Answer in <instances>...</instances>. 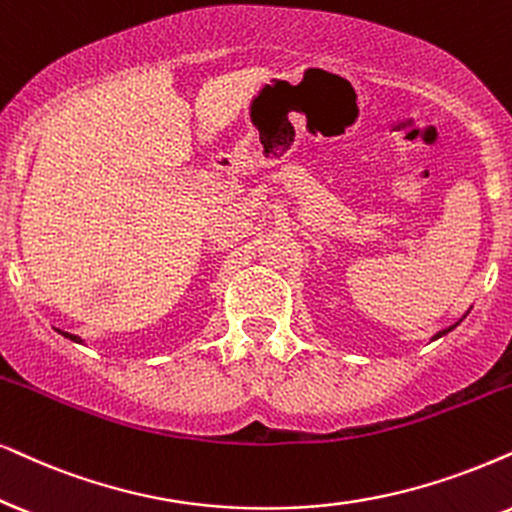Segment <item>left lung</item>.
<instances>
[{"label": "left lung", "instance_id": "1", "mask_svg": "<svg viewBox=\"0 0 512 512\" xmlns=\"http://www.w3.org/2000/svg\"><path fill=\"white\" fill-rule=\"evenodd\" d=\"M465 314H468V312H465ZM463 319H465V316H463ZM463 319H458V321L454 323V326L444 328V331H439V333H435V335H432V340H439V338H444V335H446V333H451V331H454V328H456V326H458V323H461Z\"/></svg>", "mask_w": 512, "mask_h": 512}]
</instances>
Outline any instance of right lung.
<instances>
[{
  "label": "right lung",
  "mask_w": 512,
  "mask_h": 512,
  "mask_svg": "<svg viewBox=\"0 0 512 512\" xmlns=\"http://www.w3.org/2000/svg\"><path fill=\"white\" fill-rule=\"evenodd\" d=\"M58 333L63 335V338H68V340H73V342H77V345H84V340L80 338V335H73V333H68V331H61V328H56Z\"/></svg>",
  "instance_id": "add662e5"
}]
</instances>
